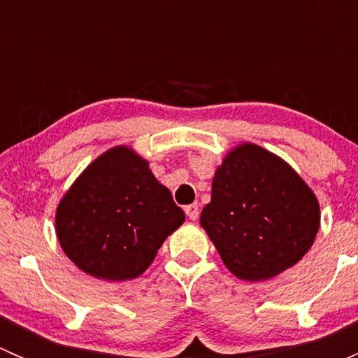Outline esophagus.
Wrapping results in <instances>:
<instances>
[{
    "label": "esophagus",
    "mask_w": 358,
    "mask_h": 358,
    "mask_svg": "<svg viewBox=\"0 0 358 358\" xmlns=\"http://www.w3.org/2000/svg\"><path fill=\"white\" fill-rule=\"evenodd\" d=\"M185 213L190 220H197V216H199V204L194 202V204L185 206Z\"/></svg>",
    "instance_id": "esophagus-1"
}]
</instances>
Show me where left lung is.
<instances>
[{"instance_id": "left-lung-1", "label": "left lung", "mask_w": 358, "mask_h": 358, "mask_svg": "<svg viewBox=\"0 0 358 358\" xmlns=\"http://www.w3.org/2000/svg\"><path fill=\"white\" fill-rule=\"evenodd\" d=\"M319 202L277 156L244 143L213 178L201 225L227 268L243 280H265L294 265L319 232Z\"/></svg>"}]
</instances>
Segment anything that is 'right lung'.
Returning a JSON list of instances; mask_svg holds the SVG:
<instances>
[{"label":"right lung","mask_w":358,"mask_h":358,"mask_svg":"<svg viewBox=\"0 0 358 358\" xmlns=\"http://www.w3.org/2000/svg\"><path fill=\"white\" fill-rule=\"evenodd\" d=\"M185 222L171 192L126 147L100 156L57 209L60 246L93 277L124 280L152 263L166 237Z\"/></svg>","instance_id":"right-lung-1"}]
</instances>
